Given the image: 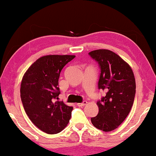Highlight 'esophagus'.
<instances>
[{
  "label": "esophagus",
  "instance_id": "34e87169",
  "mask_svg": "<svg viewBox=\"0 0 156 156\" xmlns=\"http://www.w3.org/2000/svg\"><path fill=\"white\" fill-rule=\"evenodd\" d=\"M87 101H83V102H81V103H77L76 105H77L78 107H82V106H84V105H87Z\"/></svg>",
  "mask_w": 156,
  "mask_h": 156
}]
</instances>
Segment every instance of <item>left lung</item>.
I'll return each instance as SVG.
<instances>
[{"label": "left lung", "instance_id": "obj_1", "mask_svg": "<svg viewBox=\"0 0 156 156\" xmlns=\"http://www.w3.org/2000/svg\"><path fill=\"white\" fill-rule=\"evenodd\" d=\"M89 55L100 68L98 88L107 92L97 102L99 112L91 122L99 130L110 132L118 128L132 108L136 88L134 74L127 62L110 50H94Z\"/></svg>", "mask_w": 156, "mask_h": 156}]
</instances>
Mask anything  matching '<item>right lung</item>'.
<instances>
[{"label":"right lung","mask_w":156,"mask_h":156,"mask_svg":"<svg viewBox=\"0 0 156 156\" xmlns=\"http://www.w3.org/2000/svg\"><path fill=\"white\" fill-rule=\"evenodd\" d=\"M74 55H47L40 57L24 74L21 98L25 112L38 128L47 133H60L69 122L72 107L58 101L61 71Z\"/></svg>","instance_id":"add662e5"}]
</instances>
